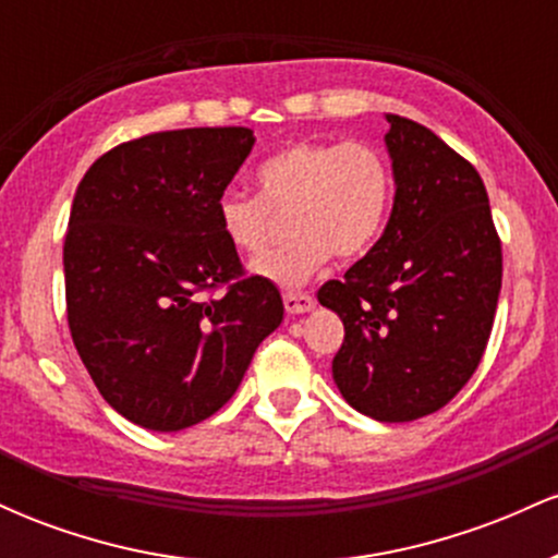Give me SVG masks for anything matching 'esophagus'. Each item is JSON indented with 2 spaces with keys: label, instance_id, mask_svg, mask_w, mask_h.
Segmentation results:
<instances>
[{
  "label": "esophagus",
  "instance_id": "1",
  "mask_svg": "<svg viewBox=\"0 0 558 558\" xmlns=\"http://www.w3.org/2000/svg\"><path fill=\"white\" fill-rule=\"evenodd\" d=\"M283 304L288 315H304V312L315 310V299L310 293H286Z\"/></svg>",
  "mask_w": 558,
  "mask_h": 558
}]
</instances>
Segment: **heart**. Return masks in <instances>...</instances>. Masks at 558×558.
<instances>
[{"instance_id": "b5f03b06", "label": "heart", "mask_w": 558, "mask_h": 558, "mask_svg": "<svg viewBox=\"0 0 558 558\" xmlns=\"http://www.w3.org/2000/svg\"><path fill=\"white\" fill-rule=\"evenodd\" d=\"M259 196L226 191L215 204L220 233L235 252L257 257L288 217L291 241L252 265L283 288L304 286L338 254L360 259L375 248L393 207V170L364 141H296L257 168Z\"/></svg>"}]
</instances>
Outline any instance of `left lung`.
<instances>
[{
    "mask_svg": "<svg viewBox=\"0 0 558 558\" xmlns=\"http://www.w3.org/2000/svg\"><path fill=\"white\" fill-rule=\"evenodd\" d=\"M396 196L369 254L317 291L343 319L332 380L377 422L438 412L475 375L488 345L501 239L483 178L430 128L386 114Z\"/></svg>",
    "mask_w": 558,
    "mask_h": 558,
    "instance_id": "left-lung-1",
    "label": "left lung"
}]
</instances>
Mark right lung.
Masks as SVG:
<instances>
[{"label":"right lung","instance_id":"right-lung-1","mask_svg":"<svg viewBox=\"0 0 558 558\" xmlns=\"http://www.w3.org/2000/svg\"><path fill=\"white\" fill-rule=\"evenodd\" d=\"M254 146L248 128H183L101 155L65 233L68 325L94 386L146 430L213 417L283 323L270 280L246 275L215 204Z\"/></svg>","mask_w":558,"mask_h":558}]
</instances>
